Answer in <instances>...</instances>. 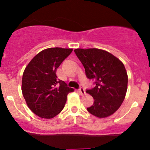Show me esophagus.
<instances>
[{"label": "esophagus", "mask_w": 150, "mask_h": 150, "mask_svg": "<svg viewBox=\"0 0 150 150\" xmlns=\"http://www.w3.org/2000/svg\"><path fill=\"white\" fill-rule=\"evenodd\" d=\"M79 93H80V95H82V96H84L86 94L85 90L83 88H80V89H79Z\"/></svg>", "instance_id": "obj_1"}]
</instances>
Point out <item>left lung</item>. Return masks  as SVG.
<instances>
[{"mask_svg":"<svg viewBox=\"0 0 150 150\" xmlns=\"http://www.w3.org/2000/svg\"><path fill=\"white\" fill-rule=\"evenodd\" d=\"M74 51L87 77L96 80L95 87L86 91L94 99V104L87 111L99 118L113 114L121 106L128 89V74L123 63L102 49H76Z\"/></svg>","mask_w":150,"mask_h":150,"instance_id":"8db88e82","label":"left lung"}]
</instances>
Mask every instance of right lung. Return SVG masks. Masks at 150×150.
Here are the masks:
<instances>
[{"label":"right lung","instance_id":"obj_1","mask_svg":"<svg viewBox=\"0 0 150 150\" xmlns=\"http://www.w3.org/2000/svg\"><path fill=\"white\" fill-rule=\"evenodd\" d=\"M73 49L49 48L37 53L26 66L22 92L27 106L36 115L51 119L64 108L68 93L74 89L58 80L56 70ZM59 84V87L57 86Z\"/></svg>","mask_w":150,"mask_h":150}]
</instances>
